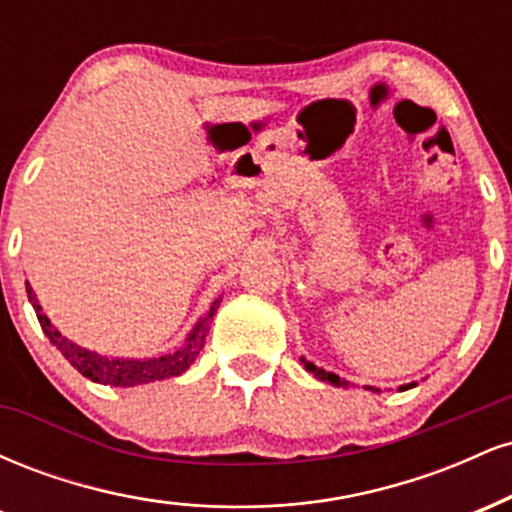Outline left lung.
<instances>
[{
	"instance_id": "left-lung-1",
	"label": "left lung",
	"mask_w": 512,
	"mask_h": 512,
	"mask_svg": "<svg viewBox=\"0 0 512 512\" xmlns=\"http://www.w3.org/2000/svg\"><path fill=\"white\" fill-rule=\"evenodd\" d=\"M303 363H305V370H310V373H315L317 378L320 380H325V383H332V385H342V387H346L349 383H346V380H342L339 378V375H334V373H327V370H322V368H317L315 363H310V361H305L303 358Z\"/></svg>"
}]
</instances>
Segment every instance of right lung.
I'll use <instances>...</instances> for the list:
<instances>
[{
	"label": "right lung",
	"instance_id": "obj_1",
	"mask_svg": "<svg viewBox=\"0 0 512 512\" xmlns=\"http://www.w3.org/2000/svg\"><path fill=\"white\" fill-rule=\"evenodd\" d=\"M26 291H28V301L33 303L35 315H38L40 327H43V332L48 334L50 342L62 351V356L67 358V361L72 363V366L79 370L84 378L93 380V383L115 385V387L154 383V380L173 378V375L185 373V370L190 368V363H195L199 351H202L204 339H207V334H209L211 317L216 315V310H219V305H221V298L219 301H214V305L209 308V313L199 320V325L190 332L187 342L182 344L178 351H173V354H166V356H158V358H146V361H134V358L98 356V354H93V351L81 349V346H76L69 342V339H64L62 334L50 325L48 317L43 315V308H40L38 301H35L33 289L28 284H26Z\"/></svg>",
	"mask_w": 512,
	"mask_h": 512
}]
</instances>
